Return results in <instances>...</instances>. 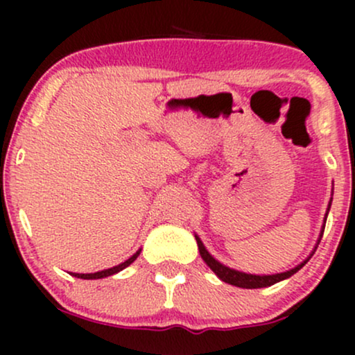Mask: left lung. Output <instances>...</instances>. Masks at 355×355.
<instances>
[{
    "label": "left lung",
    "instance_id": "1",
    "mask_svg": "<svg viewBox=\"0 0 355 355\" xmlns=\"http://www.w3.org/2000/svg\"><path fill=\"white\" fill-rule=\"evenodd\" d=\"M332 202V200H331ZM331 202H329V209H331ZM325 218H327V214H325ZM325 225L322 227V232H324ZM322 237V234H320ZM195 239H197V245H198V250H200V255L202 259L205 260V263L209 266L211 270L215 272V275L218 277L220 280H223V282L230 284V285H235V287H242V288H262V287H270V285H274L277 282H280V280L284 279H288L291 275H294L295 272H299L300 268H302L305 263H307V260L302 263H299V266L291 268V270L287 272H282V274H274V275H254V274H245V272H239V270H234V268L230 267H225L223 263H220L218 260H215L214 257L209 254V250H207L205 245L202 243V240L198 239V235H195ZM320 242V239H319ZM319 242H317V245H319ZM317 248V247H315Z\"/></svg>",
    "mask_w": 355,
    "mask_h": 355
}]
</instances>
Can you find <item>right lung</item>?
Masks as SVG:
<instances>
[{
	"mask_svg": "<svg viewBox=\"0 0 355 355\" xmlns=\"http://www.w3.org/2000/svg\"><path fill=\"white\" fill-rule=\"evenodd\" d=\"M140 252L141 250H138L137 254H133L132 257H130L128 260H125L123 263H120V266H115V267H112V268H107V270H101V272H95V274H71L73 277H78V279H87V280H89V279H103V277H110V275H113V274H118V272L120 270H123L125 267H128L130 263H133L137 260V257L140 255Z\"/></svg>",
	"mask_w": 355,
	"mask_h": 355,
	"instance_id": "add662e5",
	"label": "right lung"
}]
</instances>
